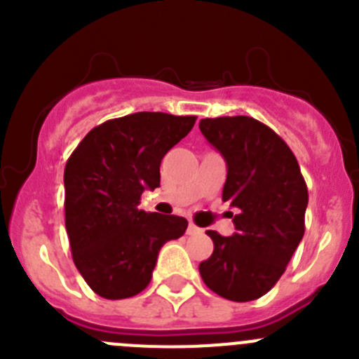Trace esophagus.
<instances>
[{
	"instance_id": "obj_1",
	"label": "esophagus",
	"mask_w": 359,
	"mask_h": 359,
	"mask_svg": "<svg viewBox=\"0 0 359 359\" xmlns=\"http://www.w3.org/2000/svg\"><path fill=\"white\" fill-rule=\"evenodd\" d=\"M198 233H201V229L198 226H194L193 222H191L189 226H187V234H198Z\"/></svg>"
}]
</instances>
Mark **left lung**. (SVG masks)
<instances>
[{
  "mask_svg": "<svg viewBox=\"0 0 359 359\" xmlns=\"http://www.w3.org/2000/svg\"><path fill=\"white\" fill-rule=\"evenodd\" d=\"M205 139L227 165L222 200L238 208L236 233L206 231L213 253L200 264L206 287L234 302L266 295L304 236L307 186L297 158L276 132L248 116L205 118Z\"/></svg>",
  "mask_w": 359,
  "mask_h": 359,
  "instance_id": "left-lung-1",
  "label": "left lung"
}]
</instances>
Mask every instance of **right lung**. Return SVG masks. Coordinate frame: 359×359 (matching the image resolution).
Instances as JSON below:
<instances>
[{"label":"right lung","instance_id":"add662e5","mask_svg":"<svg viewBox=\"0 0 359 359\" xmlns=\"http://www.w3.org/2000/svg\"><path fill=\"white\" fill-rule=\"evenodd\" d=\"M196 116L135 112L86 133L64 170L66 231L72 260L97 295L118 300L149 285L163 245L187 229L177 215L139 208L159 187L161 159L194 126Z\"/></svg>","mask_w":359,"mask_h":359}]
</instances>
